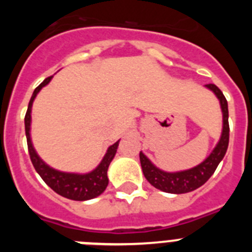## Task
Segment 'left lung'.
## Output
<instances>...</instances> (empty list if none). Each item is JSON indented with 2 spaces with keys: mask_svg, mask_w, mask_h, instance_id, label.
<instances>
[{
  "mask_svg": "<svg viewBox=\"0 0 252 252\" xmlns=\"http://www.w3.org/2000/svg\"><path fill=\"white\" fill-rule=\"evenodd\" d=\"M206 87L213 91L215 94L217 95V98L220 99V103H221L222 113H223V130H222L221 139H220L212 154L195 168L178 171V173H166V171H162L158 169L157 166H154L150 160L144 154L140 153V162H141L142 173L145 175L146 180L151 186L160 189L162 192L182 194V193L192 192L194 189L199 188L211 178V175L217 169L218 164L226 155L227 148H228V140H230L227 99L216 84H206Z\"/></svg>",
  "mask_w": 252,
  "mask_h": 252,
  "instance_id": "8db88e82",
  "label": "left lung"
}]
</instances>
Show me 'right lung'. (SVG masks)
Segmentation results:
<instances>
[{"instance_id":"add662e5","label":"right lung","mask_w":252,"mask_h":252,"mask_svg":"<svg viewBox=\"0 0 252 252\" xmlns=\"http://www.w3.org/2000/svg\"><path fill=\"white\" fill-rule=\"evenodd\" d=\"M53 78L48 77L45 81L35 88L34 93L31 95V99L29 102L28 111L25 115V132H26V140H28V149L29 155H30L31 162L34 165L35 170L39 173L41 179L50 187L55 193L63 195V197L68 198V199H73V201H87V199H92V198L98 197L99 194L103 193L104 189L108 186V178H107V169L110 166V162L112 161L113 157H115L116 151H117V146H119V141L115 142L113 145H111L107 150L106 155L102 159L101 164L93 171L88 173V174H70V173H62L55 169H51L48 166L43 160L37 157L36 151L32 148L30 139V122H31V106L34 102L35 97L39 93V91L43 88L44 86L50 82Z\"/></svg>"}]
</instances>
